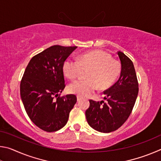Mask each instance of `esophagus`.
I'll use <instances>...</instances> for the list:
<instances>
[{
	"label": "esophagus",
	"mask_w": 161,
	"mask_h": 161,
	"mask_svg": "<svg viewBox=\"0 0 161 161\" xmlns=\"http://www.w3.org/2000/svg\"><path fill=\"white\" fill-rule=\"evenodd\" d=\"M77 102H80V101H81V99H82V98H81V97H80V96H77Z\"/></svg>",
	"instance_id": "34e87169"
}]
</instances>
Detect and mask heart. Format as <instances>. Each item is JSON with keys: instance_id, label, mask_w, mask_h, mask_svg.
Listing matches in <instances>:
<instances>
[{"instance_id": "b5f03b06", "label": "heart", "mask_w": 161, "mask_h": 161, "mask_svg": "<svg viewBox=\"0 0 161 161\" xmlns=\"http://www.w3.org/2000/svg\"><path fill=\"white\" fill-rule=\"evenodd\" d=\"M81 68L89 69L87 80H80L69 84L70 93L80 97H87L99 86L101 89L110 87L118 77L121 69L119 62L111 59L109 54L101 50L84 53L80 59L68 58L64 62L63 72L70 80H75L80 75Z\"/></svg>"}]
</instances>
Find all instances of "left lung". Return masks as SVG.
<instances>
[{"instance_id": "left-lung-1", "label": "left lung", "mask_w": 161, "mask_h": 161, "mask_svg": "<svg viewBox=\"0 0 161 161\" xmlns=\"http://www.w3.org/2000/svg\"><path fill=\"white\" fill-rule=\"evenodd\" d=\"M121 70L118 81L103 92L107 102L89 100L85 115L92 129L102 133L114 131L130 116L138 93V84L132 61L118 52Z\"/></svg>"}]
</instances>
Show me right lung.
I'll use <instances>...</instances> for the list:
<instances>
[{
  "instance_id": "right-lung-1",
  "label": "right lung",
  "mask_w": 161,
  "mask_h": 161,
  "mask_svg": "<svg viewBox=\"0 0 161 161\" xmlns=\"http://www.w3.org/2000/svg\"><path fill=\"white\" fill-rule=\"evenodd\" d=\"M77 47L54 45L34 56L20 82V97L27 114L37 127L54 132L66 125L77 102L75 95L59 97L65 87L64 62ZM58 98L54 99V97Z\"/></svg>"
}]
</instances>
